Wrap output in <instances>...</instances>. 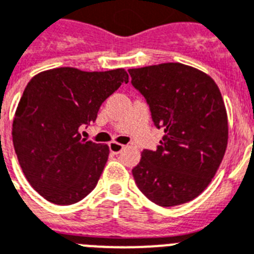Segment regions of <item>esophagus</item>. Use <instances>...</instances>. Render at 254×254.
Segmentation results:
<instances>
[{"instance_id":"obj_1","label":"esophagus","mask_w":254,"mask_h":254,"mask_svg":"<svg viewBox=\"0 0 254 254\" xmlns=\"http://www.w3.org/2000/svg\"><path fill=\"white\" fill-rule=\"evenodd\" d=\"M123 148H125V145H123V144L115 143V141H111V143L109 144V149H110L111 153H115V155H118V153H119V152H121Z\"/></svg>"}]
</instances>
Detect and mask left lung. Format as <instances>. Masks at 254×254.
Here are the masks:
<instances>
[{
    "label": "left lung",
    "mask_w": 254,
    "mask_h": 254,
    "mask_svg": "<svg viewBox=\"0 0 254 254\" xmlns=\"http://www.w3.org/2000/svg\"><path fill=\"white\" fill-rule=\"evenodd\" d=\"M128 73L155 126L164 129L157 149L143 151L133 180L148 199L162 207L190 202L207 188L226 153L228 121L218 85L181 63Z\"/></svg>",
    "instance_id": "obj_1"
}]
</instances>
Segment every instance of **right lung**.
I'll return each instance as SVG.
<instances>
[{
  "label": "right lung",
  "instance_id": "add662e5",
  "mask_svg": "<svg viewBox=\"0 0 254 254\" xmlns=\"http://www.w3.org/2000/svg\"><path fill=\"white\" fill-rule=\"evenodd\" d=\"M125 69L84 72L56 68L32 77L13 122L18 161L32 188L55 204L84 199L95 188L109 157L106 144L81 137L101 105L122 84Z\"/></svg>",
  "mask_w": 254,
  "mask_h": 254
}]
</instances>
